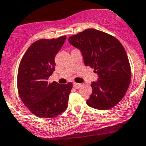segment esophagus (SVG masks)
<instances>
[{"label": "esophagus", "instance_id": "obj_1", "mask_svg": "<svg viewBox=\"0 0 146 146\" xmlns=\"http://www.w3.org/2000/svg\"><path fill=\"white\" fill-rule=\"evenodd\" d=\"M73 87H74L75 89H79L80 87H81V84L80 83H73Z\"/></svg>", "mask_w": 146, "mask_h": 146}]
</instances>
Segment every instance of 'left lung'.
<instances>
[{"label": "left lung", "instance_id": "1", "mask_svg": "<svg viewBox=\"0 0 146 146\" xmlns=\"http://www.w3.org/2000/svg\"><path fill=\"white\" fill-rule=\"evenodd\" d=\"M68 41L81 51L84 65L95 69L98 75L91 84L92 92L87 105L103 110L117 105L125 95L131 78L128 58L121 43L94 29H86Z\"/></svg>", "mask_w": 146, "mask_h": 146}]
</instances>
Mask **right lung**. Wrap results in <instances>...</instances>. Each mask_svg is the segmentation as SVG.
<instances>
[{"instance_id": "obj_1", "label": "right lung", "mask_w": 146, "mask_h": 146, "mask_svg": "<svg viewBox=\"0 0 146 146\" xmlns=\"http://www.w3.org/2000/svg\"><path fill=\"white\" fill-rule=\"evenodd\" d=\"M66 38V36H63L35 41L26 51L19 64L17 78L19 96L37 117H55L68 106L72 83L59 84L48 82L54 71L55 56Z\"/></svg>"}]
</instances>
